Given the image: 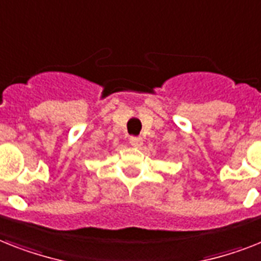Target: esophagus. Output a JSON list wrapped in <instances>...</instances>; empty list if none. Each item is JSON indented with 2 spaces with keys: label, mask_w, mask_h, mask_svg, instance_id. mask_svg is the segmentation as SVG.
Listing matches in <instances>:
<instances>
[{
  "label": "esophagus",
  "mask_w": 261,
  "mask_h": 261,
  "mask_svg": "<svg viewBox=\"0 0 261 261\" xmlns=\"http://www.w3.org/2000/svg\"><path fill=\"white\" fill-rule=\"evenodd\" d=\"M129 143H130V145L132 146L140 148V146L143 145V139H141L140 136H132V137L129 139Z\"/></svg>",
  "instance_id": "esophagus-1"
}]
</instances>
